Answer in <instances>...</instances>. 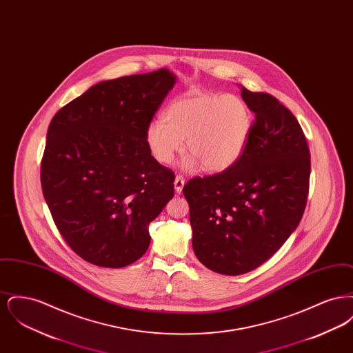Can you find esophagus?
<instances>
[{
	"instance_id": "34e87169",
	"label": "esophagus",
	"mask_w": 353,
	"mask_h": 353,
	"mask_svg": "<svg viewBox=\"0 0 353 353\" xmlns=\"http://www.w3.org/2000/svg\"><path fill=\"white\" fill-rule=\"evenodd\" d=\"M185 180L183 176H176V179H174V189H176V192L177 193H181L183 192V188H184Z\"/></svg>"
}]
</instances>
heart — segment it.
<instances>
[{
  "mask_svg": "<svg viewBox=\"0 0 353 353\" xmlns=\"http://www.w3.org/2000/svg\"><path fill=\"white\" fill-rule=\"evenodd\" d=\"M252 127V112L239 97L197 92L170 103L165 120H153L145 137L161 164L173 161L185 140L189 168L200 164L203 170L222 172L241 157Z\"/></svg>",
  "mask_w": 353,
  "mask_h": 353,
  "instance_id": "obj_1",
  "label": "heart"
}]
</instances>
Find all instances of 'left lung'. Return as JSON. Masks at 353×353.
<instances>
[{
	"mask_svg": "<svg viewBox=\"0 0 353 353\" xmlns=\"http://www.w3.org/2000/svg\"><path fill=\"white\" fill-rule=\"evenodd\" d=\"M241 97L255 114L241 157L183 189L194 254L223 275L256 269L282 248L302 219L310 188V150L299 121L268 92L242 87Z\"/></svg>",
	"mask_w": 353,
	"mask_h": 353,
	"instance_id": "8db88e82",
	"label": "left lung"
}]
</instances>
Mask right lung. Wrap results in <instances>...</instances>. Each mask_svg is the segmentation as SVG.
Returning <instances> with one entry per match:
<instances>
[{
  "label": "right lung",
  "mask_w": 353,
  "mask_h": 353,
  "mask_svg": "<svg viewBox=\"0 0 353 353\" xmlns=\"http://www.w3.org/2000/svg\"><path fill=\"white\" fill-rule=\"evenodd\" d=\"M176 78L165 68L104 81L51 119L41 185L71 250L110 269L147 252L150 223L174 194V173L151 154L147 128Z\"/></svg>",
  "instance_id": "add662e5"
}]
</instances>
